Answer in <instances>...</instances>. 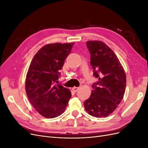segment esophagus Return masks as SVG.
Returning a JSON list of instances; mask_svg holds the SVG:
<instances>
[{
  "mask_svg": "<svg viewBox=\"0 0 148 148\" xmlns=\"http://www.w3.org/2000/svg\"><path fill=\"white\" fill-rule=\"evenodd\" d=\"M79 87H73V88H72V90L74 91V92H77L78 91V90L79 89Z\"/></svg>",
  "mask_w": 148,
  "mask_h": 148,
  "instance_id": "34e87169",
  "label": "esophagus"
}]
</instances>
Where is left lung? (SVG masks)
Segmentation results:
<instances>
[{"instance_id":"obj_1","label":"left lung","mask_w":148,"mask_h":148,"mask_svg":"<svg viewBox=\"0 0 148 148\" xmlns=\"http://www.w3.org/2000/svg\"><path fill=\"white\" fill-rule=\"evenodd\" d=\"M86 46L91 55L93 75L99 80L92 84L91 96L84 102V106L89 115L107 117L123 99L126 75L115 53L104 42L89 41Z\"/></svg>"}]
</instances>
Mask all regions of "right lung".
Here are the masks:
<instances>
[{
    "label": "right lung",
    "instance_id": "add662e5",
    "mask_svg": "<svg viewBox=\"0 0 148 148\" xmlns=\"http://www.w3.org/2000/svg\"><path fill=\"white\" fill-rule=\"evenodd\" d=\"M74 43L49 44L34 55L26 75L25 89L31 104L46 118L64 112L71 96L57 80Z\"/></svg>",
    "mask_w": 148,
    "mask_h": 148
}]
</instances>
